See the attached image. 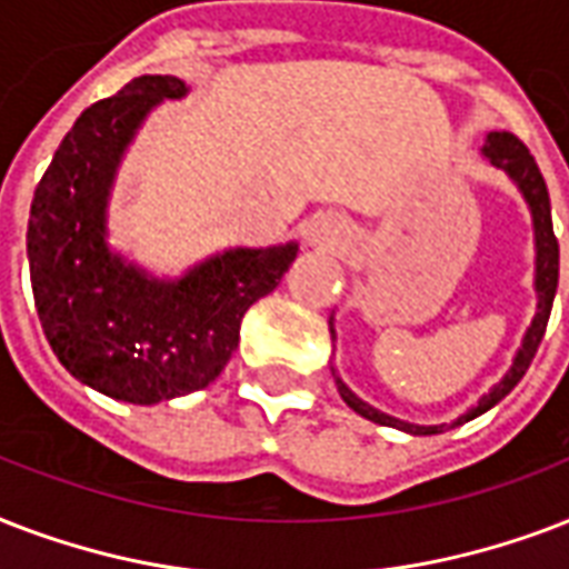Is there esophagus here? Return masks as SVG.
I'll return each mask as SVG.
<instances>
[{"label":"esophagus","mask_w":569,"mask_h":569,"mask_svg":"<svg viewBox=\"0 0 569 569\" xmlns=\"http://www.w3.org/2000/svg\"><path fill=\"white\" fill-rule=\"evenodd\" d=\"M347 224L332 219V216H317L306 224V243L311 246H338L345 240Z\"/></svg>","instance_id":"obj_1"}]
</instances>
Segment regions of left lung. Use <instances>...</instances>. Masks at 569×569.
Here are the masks:
<instances>
[{
	"mask_svg": "<svg viewBox=\"0 0 569 569\" xmlns=\"http://www.w3.org/2000/svg\"><path fill=\"white\" fill-rule=\"evenodd\" d=\"M483 157L496 166V169L508 171V178L513 180L522 192V198L528 201V210H531V219H535V249H537V261H535V290H537V315L528 326L526 338H522V347L513 356V365L510 371L501 377L496 386L490 389V395H483L478 400V407H472L466 416H460L453 425H463V421H472L481 412L492 409L499 403L505 395L513 391L522 377H526L528 365L535 359L537 347L543 341L546 323H549V311H552V299L555 290H558V240H555L552 231V207H549V192H546V180L537 169L535 157L528 153V148L519 142L513 133H490L487 136V144H483ZM335 338V329H332ZM335 373V371H332ZM335 386L341 391V398L353 412H359L362 418L373 421V425L382 427H398V430H407L412 436H430V433H442L445 425H409V421H400L395 416H386L380 409H373L371 403H365L362 398H356L353 391L347 389L345 380L335 373Z\"/></svg>",
	"mask_w": 569,
	"mask_h": 569,
	"instance_id": "8db88e82",
	"label": "left lung"
}]
</instances>
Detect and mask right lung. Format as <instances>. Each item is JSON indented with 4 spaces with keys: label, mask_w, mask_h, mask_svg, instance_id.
Returning <instances> with one entry per match:
<instances>
[{
    "label": "right lung",
    "mask_w": 569,
    "mask_h": 569,
    "mask_svg": "<svg viewBox=\"0 0 569 569\" xmlns=\"http://www.w3.org/2000/svg\"><path fill=\"white\" fill-rule=\"evenodd\" d=\"M178 77H139L88 106L34 189L26 252L52 353L79 382L127 403H160L222 373L240 323L299 246L228 249L180 279H153L106 243V207L127 144L153 106L180 100Z\"/></svg>",
    "instance_id": "add662e5"
}]
</instances>
